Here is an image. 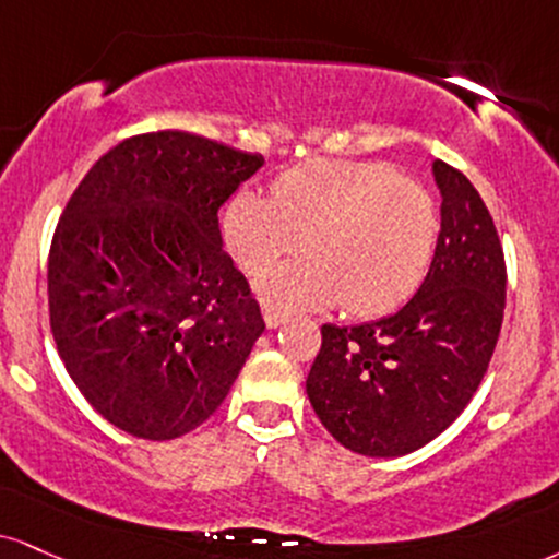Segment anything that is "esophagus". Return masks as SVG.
Segmentation results:
<instances>
[{
    "instance_id": "esophagus-1",
    "label": "esophagus",
    "mask_w": 559,
    "mask_h": 559,
    "mask_svg": "<svg viewBox=\"0 0 559 559\" xmlns=\"http://www.w3.org/2000/svg\"><path fill=\"white\" fill-rule=\"evenodd\" d=\"M262 320H265V325L271 328V331H275V328H281L286 322V314L281 312V309H275L271 305L262 307Z\"/></svg>"
}]
</instances>
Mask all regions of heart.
I'll return each mask as SVG.
<instances>
[{"label": "heart", "instance_id": "b5f03b06", "mask_svg": "<svg viewBox=\"0 0 559 559\" xmlns=\"http://www.w3.org/2000/svg\"><path fill=\"white\" fill-rule=\"evenodd\" d=\"M437 228L427 187L380 160H307L273 181V198L241 190L224 213L226 245L245 273L309 254L262 275V299L281 309L344 301L356 318L412 297L432 262Z\"/></svg>", "mask_w": 559, "mask_h": 559}]
</instances>
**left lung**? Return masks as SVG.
I'll use <instances>...</instances> for the list:
<instances>
[{"instance_id":"8db88e82","label":"left lung","mask_w":559,"mask_h":559,"mask_svg":"<svg viewBox=\"0 0 559 559\" xmlns=\"http://www.w3.org/2000/svg\"><path fill=\"white\" fill-rule=\"evenodd\" d=\"M440 234L416 294L390 318L322 325L307 395L322 427L369 459L414 453L479 388L506 312V258L474 185L432 160Z\"/></svg>"}]
</instances>
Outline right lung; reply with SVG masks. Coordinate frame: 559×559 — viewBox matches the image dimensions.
I'll list each match as a JSON object with an SVG mask.
<instances>
[{"instance_id": "obj_1", "label": "right lung", "mask_w": 559, "mask_h": 559, "mask_svg": "<svg viewBox=\"0 0 559 559\" xmlns=\"http://www.w3.org/2000/svg\"><path fill=\"white\" fill-rule=\"evenodd\" d=\"M262 164L192 132H147L72 192L49 252L51 333L85 401L127 435L203 425L265 331L218 228Z\"/></svg>"}]
</instances>
